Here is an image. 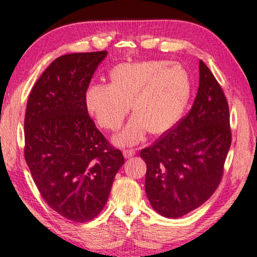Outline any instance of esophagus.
Instances as JSON below:
<instances>
[{
	"label": "esophagus",
	"instance_id": "esophagus-1",
	"mask_svg": "<svg viewBox=\"0 0 257 257\" xmlns=\"http://www.w3.org/2000/svg\"><path fill=\"white\" fill-rule=\"evenodd\" d=\"M123 155L125 158H131L132 156H134L136 155V151L132 150V149H124L123 150Z\"/></svg>",
	"mask_w": 257,
	"mask_h": 257
}]
</instances>
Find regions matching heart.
<instances>
[{"instance_id":"obj_1","label":"heart","mask_w":257,"mask_h":257,"mask_svg":"<svg viewBox=\"0 0 257 257\" xmlns=\"http://www.w3.org/2000/svg\"><path fill=\"white\" fill-rule=\"evenodd\" d=\"M109 84H93L85 93L86 109L96 123L117 131L131 104L134 116L113 141L133 146L149 131L161 136L182 117L191 95V81L182 65L148 60L119 64L109 73Z\"/></svg>"}]
</instances>
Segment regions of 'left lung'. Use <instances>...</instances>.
<instances>
[{
    "label": "left lung",
    "instance_id": "obj_1",
    "mask_svg": "<svg viewBox=\"0 0 257 257\" xmlns=\"http://www.w3.org/2000/svg\"><path fill=\"white\" fill-rule=\"evenodd\" d=\"M231 145L229 106L212 71L199 61V87L192 108L175 127L141 150L146 193L158 214L178 218L216 190Z\"/></svg>",
    "mask_w": 257,
    "mask_h": 257
}]
</instances>
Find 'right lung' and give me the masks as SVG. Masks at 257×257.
Wrapping results in <instances>:
<instances>
[{"instance_id": "right-lung-1", "label": "right lung", "mask_w": 257, "mask_h": 257, "mask_svg": "<svg viewBox=\"0 0 257 257\" xmlns=\"http://www.w3.org/2000/svg\"><path fill=\"white\" fill-rule=\"evenodd\" d=\"M107 51L57 58L37 79L25 115V159L50 207L70 221H91L106 205L121 151L106 140L85 104Z\"/></svg>"}]
</instances>
